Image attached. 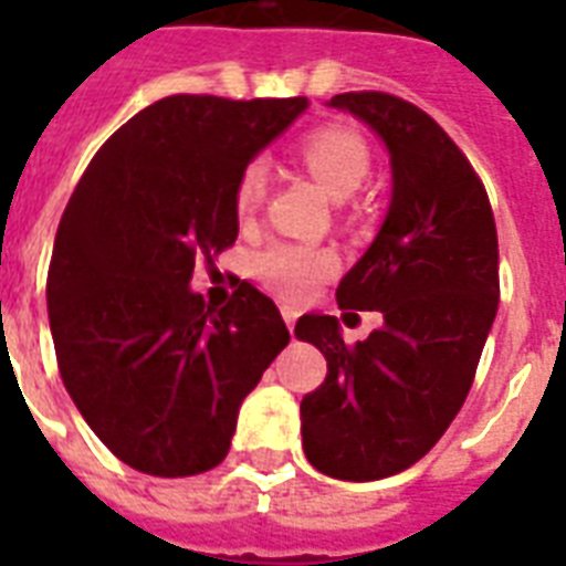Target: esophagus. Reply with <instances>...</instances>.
<instances>
[{
  "label": "esophagus",
  "mask_w": 566,
  "mask_h": 566,
  "mask_svg": "<svg viewBox=\"0 0 566 566\" xmlns=\"http://www.w3.org/2000/svg\"><path fill=\"white\" fill-rule=\"evenodd\" d=\"M282 317L284 323H287V328L293 332V326H296V319H300V311L293 308V305H282Z\"/></svg>",
  "instance_id": "34e87169"
}]
</instances>
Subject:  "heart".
<instances>
[{"mask_svg":"<svg viewBox=\"0 0 566 566\" xmlns=\"http://www.w3.org/2000/svg\"><path fill=\"white\" fill-rule=\"evenodd\" d=\"M302 164L317 179V185L332 199H349L361 188L370 172V153L355 132L346 128H319L302 140ZM266 193V167L252 161L240 172L234 188V205L240 213H252ZM255 273L261 282L284 300H302L317 287L326 275L335 273V255L326 249L302 247V243H279L264 249L255 258Z\"/></svg>","mask_w":566,"mask_h":566,"instance_id":"obj_1","label":"heart"}]
</instances>
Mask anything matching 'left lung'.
Segmentation results:
<instances>
[{
    "instance_id": "1",
    "label": "left lung",
    "mask_w": 566,
    "mask_h": 566,
    "mask_svg": "<svg viewBox=\"0 0 566 566\" xmlns=\"http://www.w3.org/2000/svg\"><path fill=\"white\" fill-rule=\"evenodd\" d=\"M326 105L390 155L385 220L337 284L340 308L385 323L346 346L337 317H300L293 335L328 364L300 405L302 449L332 479L376 482L417 464L461 411L500 305V247L482 181L426 111L376 91Z\"/></svg>"
}]
</instances>
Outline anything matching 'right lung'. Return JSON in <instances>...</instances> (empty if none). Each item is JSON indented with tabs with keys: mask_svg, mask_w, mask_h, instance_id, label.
Segmentation results:
<instances>
[{
	"mask_svg": "<svg viewBox=\"0 0 566 566\" xmlns=\"http://www.w3.org/2000/svg\"><path fill=\"white\" fill-rule=\"evenodd\" d=\"M308 99L167 96L102 144L61 217L46 282L57 370L93 434L140 473L229 455L238 411L291 332L243 282L211 308L196 258L238 238L234 188Z\"/></svg>",
	"mask_w": 566,
	"mask_h": 566,
	"instance_id": "obj_1",
	"label": "right lung"
}]
</instances>
